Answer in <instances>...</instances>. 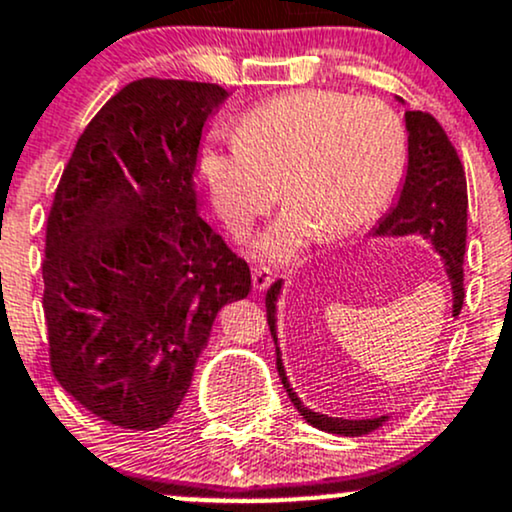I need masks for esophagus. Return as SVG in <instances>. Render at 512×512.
Returning a JSON list of instances; mask_svg holds the SVG:
<instances>
[{
  "label": "esophagus",
  "instance_id": "esophagus-1",
  "mask_svg": "<svg viewBox=\"0 0 512 512\" xmlns=\"http://www.w3.org/2000/svg\"><path fill=\"white\" fill-rule=\"evenodd\" d=\"M251 278H254L256 290H268L270 282H273V270L268 266H254L251 268Z\"/></svg>",
  "mask_w": 512,
  "mask_h": 512
}]
</instances>
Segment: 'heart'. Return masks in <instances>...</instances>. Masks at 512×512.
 I'll return each mask as SVG.
<instances>
[{"instance_id":"obj_1","label":"heart","mask_w":512,"mask_h":512,"mask_svg":"<svg viewBox=\"0 0 512 512\" xmlns=\"http://www.w3.org/2000/svg\"><path fill=\"white\" fill-rule=\"evenodd\" d=\"M407 129L393 105L345 90L280 95L239 119L237 134L203 150L213 203L242 232L278 203L287 208L256 239V254L290 261L321 230L342 237L374 220L398 189Z\"/></svg>"}]
</instances>
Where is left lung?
Masks as SVG:
<instances>
[{
	"instance_id": "obj_1",
	"label": "left lung",
	"mask_w": 512,
	"mask_h": 512,
	"mask_svg": "<svg viewBox=\"0 0 512 512\" xmlns=\"http://www.w3.org/2000/svg\"><path fill=\"white\" fill-rule=\"evenodd\" d=\"M407 177L402 184L400 198L390 213L378 222L374 230L376 237H414L429 239L436 254L446 263V273L453 287V316L460 314L462 302H465V273H462V261H465V242H467V182L465 167L458 158V150L443 126L436 122L434 114L422 110H407ZM282 280L273 282L266 294V314L270 335L278 345L275 335V302H278ZM278 354V374L292 405L297 412L316 429L328 431V434L340 436H362L369 434L386 422L388 417L376 419H342L328 417V414L314 412L304 407V402L297 398L290 381L285 376V366L280 359V347H275Z\"/></svg>"
}]
</instances>
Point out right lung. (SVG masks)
I'll use <instances>...</instances> for the list:
<instances>
[{
    "label": "right lung",
    "instance_id": "add662e5",
    "mask_svg": "<svg viewBox=\"0 0 512 512\" xmlns=\"http://www.w3.org/2000/svg\"><path fill=\"white\" fill-rule=\"evenodd\" d=\"M215 83L131 81L78 136L47 218L42 309L52 374L122 429L170 422L225 304L251 290L244 258L198 215Z\"/></svg>",
    "mask_w": 512,
    "mask_h": 512
}]
</instances>
